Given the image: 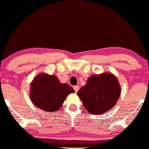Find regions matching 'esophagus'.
<instances>
[{
  "label": "esophagus",
  "mask_w": 149,
  "mask_h": 149,
  "mask_svg": "<svg viewBox=\"0 0 149 149\" xmlns=\"http://www.w3.org/2000/svg\"><path fill=\"white\" fill-rule=\"evenodd\" d=\"M73 89H74L75 92H77L78 91V90H79V86H78V85H76V86L73 87Z\"/></svg>",
  "instance_id": "34e87169"
}]
</instances>
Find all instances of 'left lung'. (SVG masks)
<instances>
[{
  "label": "left lung",
  "mask_w": 149,
  "mask_h": 149,
  "mask_svg": "<svg viewBox=\"0 0 149 149\" xmlns=\"http://www.w3.org/2000/svg\"><path fill=\"white\" fill-rule=\"evenodd\" d=\"M77 95L88 112L100 115L110 110L117 103L120 87L115 76L104 73L90 76Z\"/></svg>",
  "instance_id": "obj_1"
}]
</instances>
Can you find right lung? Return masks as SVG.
Wrapping results in <instances>:
<instances>
[{"mask_svg": "<svg viewBox=\"0 0 149 149\" xmlns=\"http://www.w3.org/2000/svg\"><path fill=\"white\" fill-rule=\"evenodd\" d=\"M74 90L68 84L59 82L57 76L39 74L31 85L30 97L36 107L47 112L57 111L66 97Z\"/></svg>", "mask_w": 149, "mask_h": 149, "instance_id": "add662e5", "label": "right lung"}]
</instances>
